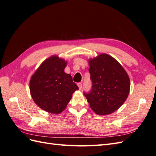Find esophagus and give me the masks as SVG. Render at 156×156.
<instances>
[{
  "label": "esophagus",
  "mask_w": 156,
  "mask_h": 156,
  "mask_svg": "<svg viewBox=\"0 0 156 156\" xmlns=\"http://www.w3.org/2000/svg\"><path fill=\"white\" fill-rule=\"evenodd\" d=\"M77 86H78V87H79V89L81 90V89L82 88V83H78V84H77Z\"/></svg>",
  "instance_id": "1"
}]
</instances>
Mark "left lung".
<instances>
[{"label": "left lung", "mask_w": 156, "mask_h": 156, "mask_svg": "<svg viewBox=\"0 0 156 156\" xmlns=\"http://www.w3.org/2000/svg\"><path fill=\"white\" fill-rule=\"evenodd\" d=\"M88 64L92 87L84 96L96 114L110 115L123 105L129 95L128 75L115 58L105 53L89 59Z\"/></svg>", "instance_id": "left-lung-1"}]
</instances>
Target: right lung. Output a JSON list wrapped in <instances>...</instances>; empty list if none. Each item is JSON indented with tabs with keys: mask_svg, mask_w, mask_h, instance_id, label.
I'll use <instances>...</instances> for the list:
<instances>
[{
	"mask_svg": "<svg viewBox=\"0 0 156 156\" xmlns=\"http://www.w3.org/2000/svg\"><path fill=\"white\" fill-rule=\"evenodd\" d=\"M67 62L57 55L45 60L32 75L30 92L32 100L42 110L59 114L65 110L79 89L71 75L66 73Z\"/></svg>",
	"mask_w": 156,
	"mask_h": 156,
	"instance_id": "1",
	"label": "right lung"
}]
</instances>
